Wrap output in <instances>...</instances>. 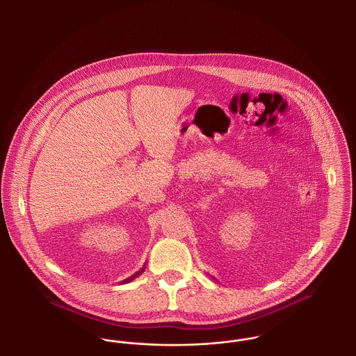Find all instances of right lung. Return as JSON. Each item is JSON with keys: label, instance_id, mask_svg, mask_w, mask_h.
<instances>
[{"label": "right lung", "instance_id": "obj_1", "mask_svg": "<svg viewBox=\"0 0 356 356\" xmlns=\"http://www.w3.org/2000/svg\"><path fill=\"white\" fill-rule=\"evenodd\" d=\"M144 268H145V266H144V267H143V268H141V270H140V271L136 272L135 275H132V276H131V277H128V279H125V280H122V282H121V284H125V283H129V282H132V280H134V279H136V277H137V276H140V275H141V273H143V272H144Z\"/></svg>", "mask_w": 356, "mask_h": 356}]
</instances>
